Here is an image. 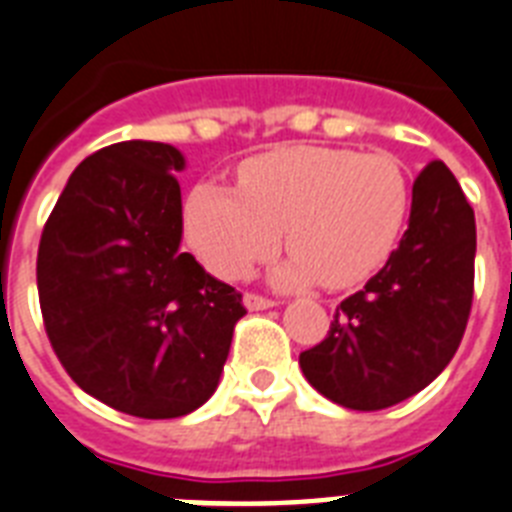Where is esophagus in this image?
Masks as SVG:
<instances>
[{
    "label": "esophagus",
    "instance_id": "esophagus-1",
    "mask_svg": "<svg viewBox=\"0 0 512 512\" xmlns=\"http://www.w3.org/2000/svg\"><path fill=\"white\" fill-rule=\"evenodd\" d=\"M243 303H246L248 311H264V308L274 306L272 298H266V295H259V293H246L243 295Z\"/></svg>",
    "mask_w": 512,
    "mask_h": 512
}]
</instances>
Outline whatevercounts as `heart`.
Returning a JSON list of instances; mask_svg holds the SVG:
<instances>
[{
    "label": "heart",
    "mask_w": 512,
    "mask_h": 512,
    "mask_svg": "<svg viewBox=\"0 0 512 512\" xmlns=\"http://www.w3.org/2000/svg\"><path fill=\"white\" fill-rule=\"evenodd\" d=\"M411 177L392 154L285 146L238 170V193L204 183L185 201V235L222 280H243L285 246L280 282L350 287L379 272L411 211Z\"/></svg>",
    "instance_id": "b5f03b06"
}]
</instances>
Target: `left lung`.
I'll use <instances>...</instances> for the list:
<instances>
[{
    "mask_svg": "<svg viewBox=\"0 0 512 512\" xmlns=\"http://www.w3.org/2000/svg\"><path fill=\"white\" fill-rule=\"evenodd\" d=\"M474 256V209L434 159L413 180L400 246L298 358L311 387L350 411H382L434 382L466 332Z\"/></svg>",
    "mask_w": 512,
    "mask_h": 512,
    "instance_id": "left-lung-1",
    "label": "left lung"
}]
</instances>
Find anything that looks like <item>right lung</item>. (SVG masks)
<instances>
[{
  "label": "right lung",
  "mask_w": 512,
  "mask_h": 512,
  "mask_svg": "<svg viewBox=\"0 0 512 512\" xmlns=\"http://www.w3.org/2000/svg\"><path fill=\"white\" fill-rule=\"evenodd\" d=\"M170 143L86 156L38 243L46 337L80 390L138 418H177L217 390L246 306L180 253L183 201Z\"/></svg>",
  "instance_id": "obj_1"
}]
</instances>
